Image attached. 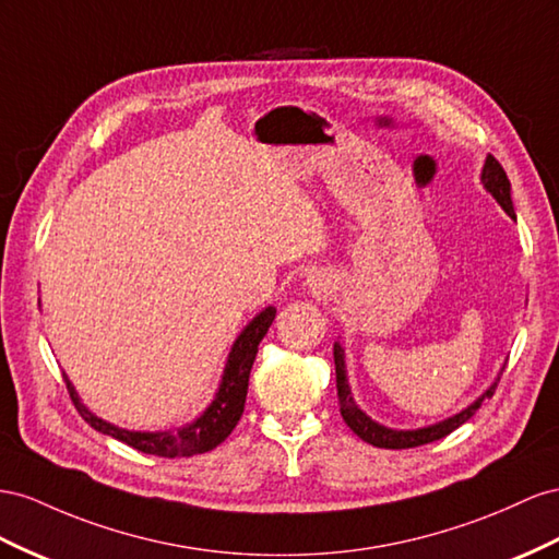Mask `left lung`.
<instances>
[{"instance_id": "left-lung-1", "label": "left lung", "mask_w": 559, "mask_h": 559, "mask_svg": "<svg viewBox=\"0 0 559 559\" xmlns=\"http://www.w3.org/2000/svg\"><path fill=\"white\" fill-rule=\"evenodd\" d=\"M481 183H485V188L493 194L496 202H499L508 211V216L515 218V209H512V200H510V180L501 167V162L493 155L487 157L485 169H481ZM334 365H336V388H338V406H341L343 420L350 426V430L357 437H361V440L373 444V447H381V449H412V447L442 440V437H447L449 432H454L459 426H463L467 418H473L475 412L481 406V402H485V397H491L496 392V385H499V383H493L475 404L467 406V409H463L461 414L442 420V424H435L430 428H420V430H390V428L373 424V420L367 414H361L359 406L353 402L348 379H345L343 350L338 343L334 345Z\"/></svg>"}]
</instances>
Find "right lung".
<instances>
[{"label": "right lung", "instance_id": "add662e5", "mask_svg": "<svg viewBox=\"0 0 559 559\" xmlns=\"http://www.w3.org/2000/svg\"><path fill=\"white\" fill-rule=\"evenodd\" d=\"M273 320H275V308H265L259 317H253L251 324L242 331V336H239L233 345V353L228 359V367H225L223 383L218 388L216 400L211 402L209 409L194 420V424L180 428L176 432H131V430L115 428L110 424H105V420L96 418L84 404H80L78 395H74V388L66 379L68 392L74 406H78L80 416L88 426L96 428L103 435L115 437V440L124 442L133 449L143 451V454H155L164 459L204 454V451L218 447L225 437L233 432L239 416H242L253 359H255V353H259V343L267 334Z\"/></svg>", "mask_w": 559, "mask_h": 559}]
</instances>
